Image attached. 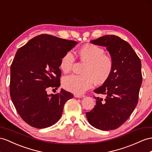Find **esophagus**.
<instances>
[{
	"label": "esophagus",
	"mask_w": 152,
	"mask_h": 152,
	"mask_svg": "<svg viewBox=\"0 0 152 152\" xmlns=\"http://www.w3.org/2000/svg\"><path fill=\"white\" fill-rule=\"evenodd\" d=\"M75 96L76 97V98H83V97H85V95L84 94H75Z\"/></svg>",
	"instance_id": "34e87169"
}]
</instances>
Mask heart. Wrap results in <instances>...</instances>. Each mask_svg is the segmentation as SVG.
<instances>
[{"label": "heart", "mask_w": 152, "mask_h": 152, "mask_svg": "<svg viewBox=\"0 0 152 152\" xmlns=\"http://www.w3.org/2000/svg\"><path fill=\"white\" fill-rule=\"evenodd\" d=\"M81 61L86 62L83 75H71L62 80V85L67 91L82 94L91 88L94 81L97 85L105 83L110 77L114 69L112 58L105 54L104 50L94 44H87L79 50ZM75 58L71 51L66 52L61 58L60 68L65 73L71 71Z\"/></svg>", "instance_id": "heart-1"}]
</instances>
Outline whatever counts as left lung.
<instances>
[{"mask_svg": "<svg viewBox=\"0 0 152 152\" xmlns=\"http://www.w3.org/2000/svg\"><path fill=\"white\" fill-rule=\"evenodd\" d=\"M91 42L106 47L114 69L109 80L94 90L96 94H105L106 99L95 97L96 105L86 116L96 128L115 130L130 118L137 104L142 80L141 60L131 45L118 36H103Z\"/></svg>", "mask_w": 152, "mask_h": 152, "instance_id": "8db88e82", "label": "left lung"}]
</instances>
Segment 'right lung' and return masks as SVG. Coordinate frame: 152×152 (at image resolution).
<instances>
[{
	"instance_id": "1",
	"label": "right lung",
	"mask_w": 152,
	"mask_h": 152,
	"mask_svg": "<svg viewBox=\"0 0 152 152\" xmlns=\"http://www.w3.org/2000/svg\"><path fill=\"white\" fill-rule=\"evenodd\" d=\"M77 44L74 40L47 34L38 35L19 48L11 65L10 92L18 114L29 125L44 128L61 116L71 92L61 89L56 94L47 88L60 85L61 58Z\"/></svg>"
}]
</instances>
